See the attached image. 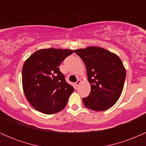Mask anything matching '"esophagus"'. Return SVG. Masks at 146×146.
Masks as SVG:
<instances>
[{
    "mask_svg": "<svg viewBox=\"0 0 146 146\" xmlns=\"http://www.w3.org/2000/svg\"><path fill=\"white\" fill-rule=\"evenodd\" d=\"M80 84H81V81H80V80H78V81L76 82H75V85H76V86L77 87H78L79 86H80Z\"/></svg>",
    "mask_w": 146,
    "mask_h": 146,
    "instance_id": "obj_1",
    "label": "esophagus"
}]
</instances>
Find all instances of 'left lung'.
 <instances>
[{"label":"left lung","mask_w":146,"mask_h":146,"mask_svg":"<svg viewBox=\"0 0 146 146\" xmlns=\"http://www.w3.org/2000/svg\"><path fill=\"white\" fill-rule=\"evenodd\" d=\"M86 65L90 93L83 98L84 105L95 111H104L121 96L125 79V68L115 53L98 46L75 50Z\"/></svg>","instance_id":"8db88e82"}]
</instances>
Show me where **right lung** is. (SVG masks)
<instances>
[{"mask_svg": "<svg viewBox=\"0 0 146 146\" xmlns=\"http://www.w3.org/2000/svg\"><path fill=\"white\" fill-rule=\"evenodd\" d=\"M73 50L43 48L25 60L22 71L23 88L35 109L51 115L62 110L74 91L66 82L59 66Z\"/></svg>", "mask_w": 146, "mask_h": 146, "instance_id": "obj_1", "label": "right lung"}]
</instances>
